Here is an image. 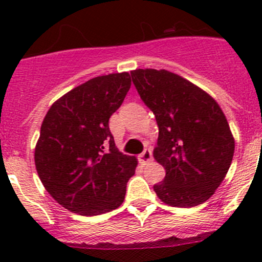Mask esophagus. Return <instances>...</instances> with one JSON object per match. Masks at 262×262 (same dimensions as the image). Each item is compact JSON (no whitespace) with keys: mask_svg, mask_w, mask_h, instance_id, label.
Here are the masks:
<instances>
[{"mask_svg":"<svg viewBox=\"0 0 262 262\" xmlns=\"http://www.w3.org/2000/svg\"><path fill=\"white\" fill-rule=\"evenodd\" d=\"M138 160L142 165H146V163H148L152 160V152H150L149 149H144L143 152L138 156Z\"/></svg>","mask_w":262,"mask_h":262,"instance_id":"1","label":"esophagus"}]
</instances>
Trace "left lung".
Listing matches in <instances>:
<instances>
[{"label": "left lung", "instance_id": "1", "mask_svg": "<svg viewBox=\"0 0 262 262\" xmlns=\"http://www.w3.org/2000/svg\"><path fill=\"white\" fill-rule=\"evenodd\" d=\"M132 80L156 116L153 157L166 170L153 186L165 204L191 208L207 202L226 178L234 138L226 115L208 92L166 70H134Z\"/></svg>", "mask_w": 262, "mask_h": 262}]
</instances>
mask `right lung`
<instances>
[{
	"label": "right lung",
	"instance_id": "right-lung-1",
	"mask_svg": "<svg viewBox=\"0 0 262 262\" xmlns=\"http://www.w3.org/2000/svg\"><path fill=\"white\" fill-rule=\"evenodd\" d=\"M130 84L128 72L91 78L53 102L41 123L36 172L50 196L70 212L99 215L124 202L138 161L115 147L109 119Z\"/></svg>",
	"mask_w": 262,
	"mask_h": 262
}]
</instances>
